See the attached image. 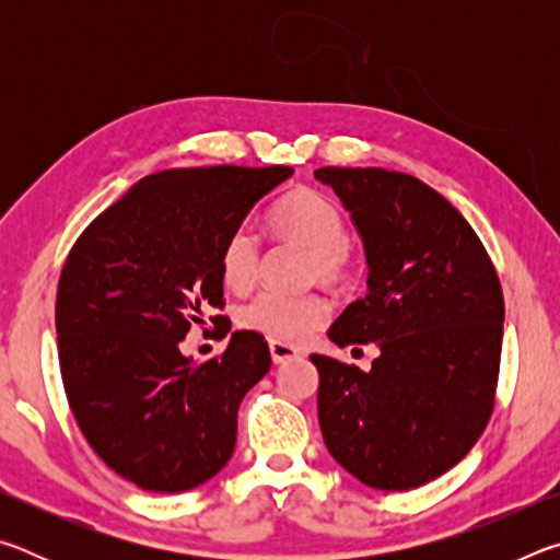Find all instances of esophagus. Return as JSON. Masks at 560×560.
<instances>
[{
	"label": "esophagus",
	"mask_w": 560,
	"mask_h": 560,
	"mask_svg": "<svg viewBox=\"0 0 560 560\" xmlns=\"http://www.w3.org/2000/svg\"><path fill=\"white\" fill-rule=\"evenodd\" d=\"M269 350H271V358H273V363H289V360H293V358H299L301 353L293 346H289V343H281V340H269Z\"/></svg>",
	"instance_id": "1"
}]
</instances>
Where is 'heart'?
<instances>
[{
    "instance_id": "obj_1",
    "label": "heart",
    "mask_w": 560,
    "mask_h": 560,
    "mask_svg": "<svg viewBox=\"0 0 560 560\" xmlns=\"http://www.w3.org/2000/svg\"><path fill=\"white\" fill-rule=\"evenodd\" d=\"M271 230L277 236L301 244L311 252L308 277L336 287L350 273V252L346 244V217L330 197L316 189H293L273 207ZM259 273V242L246 230L226 236L220 252V277L224 287L244 293ZM328 320V303L318 293L264 291L240 308V326L281 343H303Z\"/></svg>"
}]
</instances>
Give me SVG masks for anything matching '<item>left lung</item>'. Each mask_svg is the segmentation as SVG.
Returning <instances> with one entry per match:
<instances>
[{"mask_svg":"<svg viewBox=\"0 0 560 560\" xmlns=\"http://www.w3.org/2000/svg\"><path fill=\"white\" fill-rule=\"evenodd\" d=\"M363 240L368 293L328 338L375 343L360 371L318 368V422L340 467L405 491L450 471L485 432L499 377L504 296L477 232L430 185L383 167H320Z\"/></svg>","mask_w":560,"mask_h":560,"instance_id":"left-lung-1","label":"left lung"}]
</instances>
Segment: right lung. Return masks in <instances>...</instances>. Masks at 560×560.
<instances>
[{
    "label": "right lung",
    "mask_w": 560,
    "mask_h": 560,
    "mask_svg": "<svg viewBox=\"0 0 560 560\" xmlns=\"http://www.w3.org/2000/svg\"><path fill=\"white\" fill-rule=\"evenodd\" d=\"M291 175L283 165L153 173L86 226L63 264L66 397L93 452L140 489H195L232 457L242 397L271 368L267 340L234 330L202 365L179 340L202 308L224 306L226 236Z\"/></svg>",
    "instance_id": "1"
}]
</instances>
